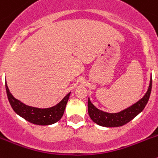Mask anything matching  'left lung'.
<instances>
[{
	"label": "left lung",
	"mask_w": 158,
	"mask_h": 158,
	"mask_svg": "<svg viewBox=\"0 0 158 158\" xmlns=\"http://www.w3.org/2000/svg\"><path fill=\"white\" fill-rule=\"evenodd\" d=\"M152 89V78L150 77V85L147 92L142 99L136 102L133 105L130 106L126 109L117 113L105 112L96 108L89 99L88 100V112L92 120L95 123L105 127H117L125 125L132 120L135 117L142 112L146 107L150 98Z\"/></svg>",
	"instance_id": "left-lung-1"
}]
</instances>
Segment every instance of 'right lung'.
<instances>
[{
  "mask_svg": "<svg viewBox=\"0 0 158 158\" xmlns=\"http://www.w3.org/2000/svg\"><path fill=\"white\" fill-rule=\"evenodd\" d=\"M5 89H6L8 101L14 111L28 122L42 126L54 124L61 119L71 93H68L56 105L47 108H39V107L26 105L21 101L15 98L9 91L6 82H5Z\"/></svg>",
  "mask_w": 158,
  "mask_h": 158,
  "instance_id": "add662e5",
  "label": "right lung"
}]
</instances>
